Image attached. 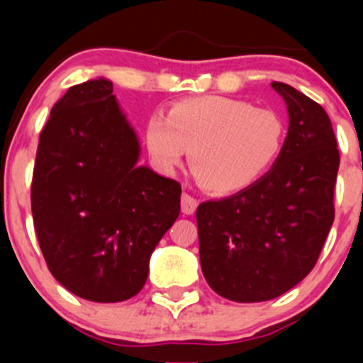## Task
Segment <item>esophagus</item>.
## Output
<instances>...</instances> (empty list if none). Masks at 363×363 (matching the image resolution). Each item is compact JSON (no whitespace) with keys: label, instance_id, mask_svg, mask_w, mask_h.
Segmentation results:
<instances>
[{"label":"esophagus","instance_id":"esophagus-1","mask_svg":"<svg viewBox=\"0 0 363 363\" xmlns=\"http://www.w3.org/2000/svg\"><path fill=\"white\" fill-rule=\"evenodd\" d=\"M196 207H199V202H196V199H193V196L188 195V193H182V196H181L182 214H186V216L193 214V212L196 211Z\"/></svg>","mask_w":363,"mask_h":363}]
</instances>
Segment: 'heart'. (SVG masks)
Instances as JSON below:
<instances>
[{
    "instance_id": "1",
    "label": "heart",
    "mask_w": 363,
    "mask_h": 363,
    "mask_svg": "<svg viewBox=\"0 0 363 363\" xmlns=\"http://www.w3.org/2000/svg\"><path fill=\"white\" fill-rule=\"evenodd\" d=\"M286 138L284 119L272 108L228 96L177 101L167 117L145 124L152 163L172 174L189 151L196 181L214 195H233L258 182L279 160Z\"/></svg>"
}]
</instances>
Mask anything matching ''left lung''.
<instances>
[{
	"mask_svg": "<svg viewBox=\"0 0 363 363\" xmlns=\"http://www.w3.org/2000/svg\"><path fill=\"white\" fill-rule=\"evenodd\" d=\"M270 86L290 117L279 160L244 191L196 208L205 281L233 302H265L296 286L334 223L339 151L330 117L295 87Z\"/></svg>",
	"mask_w": 363,
	"mask_h": 363,
	"instance_id": "1",
	"label": "left lung"
}]
</instances>
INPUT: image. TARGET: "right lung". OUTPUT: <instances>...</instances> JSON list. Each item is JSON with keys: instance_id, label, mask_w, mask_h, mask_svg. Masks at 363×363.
I'll use <instances>...</instances> for the list:
<instances>
[{"instance_id": "1", "label": "right lung", "mask_w": 363, "mask_h": 363, "mask_svg": "<svg viewBox=\"0 0 363 363\" xmlns=\"http://www.w3.org/2000/svg\"><path fill=\"white\" fill-rule=\"evenodd\" d=\"M112 82L77 84L50 111L36 151L31 211L50 274L80 298L123 302L181 212V184L138 167L140 144Z\"/></svg>"}]
</instances>
